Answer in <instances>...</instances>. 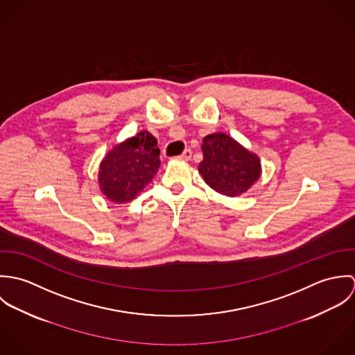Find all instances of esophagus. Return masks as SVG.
I'll return each instance as SVG.
<instances>
[{
    "label": "esophagus",
    "instance_id": "esophagus-1",
    "mask_svg": "<svg viewBox=\"0 0 355 355\" xmlns=\"http://www.w3.org/2000/svg\"><path fill=\"white\" fill-rule=\"evenodd\" d=\"M191 155H193V153H191L190 149H187V150H184V152L182 153V154L179 155V158H180V159L187 161V159H190V158H191Z\"/></svg>",
    "mask_w": 355,
    "mask_h": 355
}]
</instances>
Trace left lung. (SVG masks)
Returning <instances> with one entry per match:
<instances>
[{
	"label": "left lung",
	"mask_w": 355,
	"mask_h": 355,
	"mask_svg": "<svg viewBox=\"0 0 355 355\" xmlns=\"http://www.w3.org/2000/svg\"><path fill=\"white\" fill-rule=\"evenodd\" d=\"M202 153L198 172L205 183L220 194L238 197L261 176L259 157L224 132L205 137Z\"/></svg>",
	"instance_id": "8db88e82"
}]
</instances>
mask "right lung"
Segmentation results:
<instances>
[{"label": "right lung", "mask_w": 355, "mask_h": 355, "mask_svg": "<svg viewBox=\"0 0 355 355\" xmlns=\"http://www.w3.org/2000/svg\"><path fill=\"white\" fill-rule=\"evenodd\" d=\"M159 164L157 139L141 131L105 154L98 171L100 190L110 202H131L152 182Z\"/></svg>", "instance_id": "add662e5"}]
</instances>
